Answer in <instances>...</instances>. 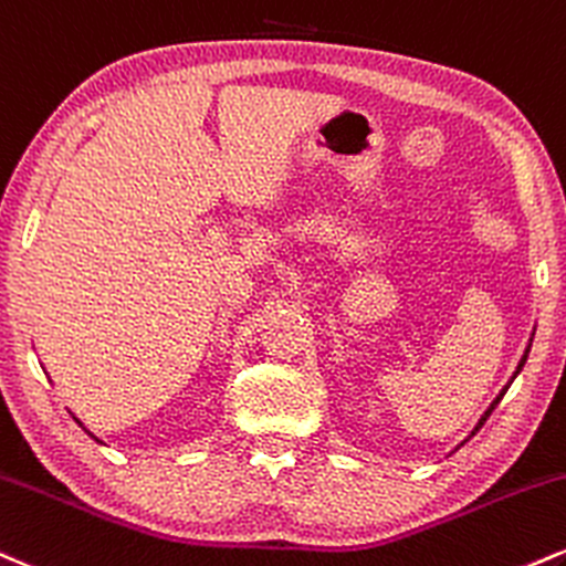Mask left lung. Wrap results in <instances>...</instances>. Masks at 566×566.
I'll return each mask as SVG.
<instances>
[{
  "label": "left lung",
  "mask_w": 566,
  "mask_h": 566,
  "mask_svg": "<svg viewBox=\"0 0 566 566\" xmlns=\"http://www.w3.org/2000/svg\"><path fill=\"white\" fill-rule=\"evenodd\" d=\"M533 335H535V332H533ZM533 335H530V343H527V348H524V353H522L520 364H516V369H514V374H512V379H509V382H506V385H503V390H501L499 395H495V398H493V403H490V406L485 408V413H482V417H480V421H478V424H474V430H472V432H469V434H467V438H464V440H461V442H459V446H455V448H461V446H464V442H469V440H472V438H474V434H478V432H480V427H482V424H485V421H488V417H490V413H493V408L501 403V398H503V395H506V390H509V387H512V382H514V379H516V374H520V371H522L524 360H527V356H530V348H533Z\"/></svg>",
  "instance_id": "8db88e82"
}]
</instances>
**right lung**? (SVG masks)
<instances>
[{
	"label": "right lung",
	"mask_w": 566,
	"mask_h": 566,
	"mask_svg": "<svg viewBox=\"0 0 566 566\" xmlns=\"http://www.w3.org/2000/svg\"><path fill=\"white\" fill-rule=\"evenodd\" d=\"M73 419H76V417H73ZM76 421H78V419H76ZM78 424H81V421H78ZM81 427H84V424H81ZM84 430H86V427H84ZM86 432H88V430H86ZM88 434H92V432H88ZM92 438H94V434H92ZM94 440H97V438H94ZM97 442H99V440H97Z\"/></svg>",
	"instance_id": "add662e5"
}]
</instances>
